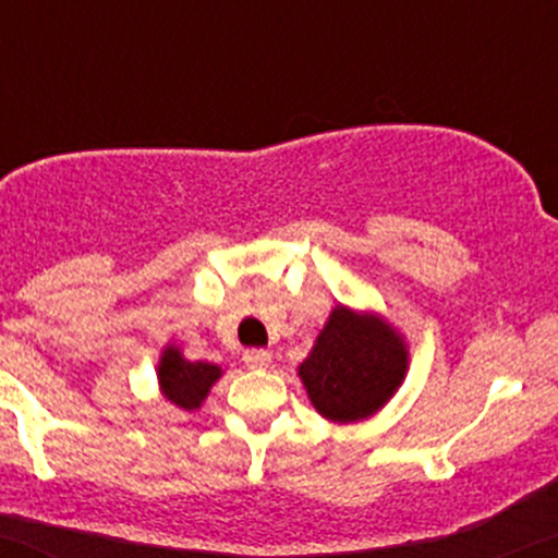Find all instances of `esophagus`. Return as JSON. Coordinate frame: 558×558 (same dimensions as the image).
<instances>
[{"instance_id": "1", "label": "esophagus", "mask_w": 558, "mask_h": 558, "mask_svg": "<svg viewBox=\"0 0 558 558\" xmlns=\"http://www.w3.org/2000/svg\"><path fill=\"white\" fill-rule=\"evenodd\" d=\"M269 360H272V357H269L267 349H246V352H243V363H246L248 368H254V371L267 368Z\"/></svg>"}]
</instances>
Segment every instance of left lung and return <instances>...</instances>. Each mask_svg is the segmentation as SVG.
<instances>
[{"label": "left lung", "instance_id": "left-lung-1", "mask_svg": "<svg viewBox=\"0 0 558 558\" xmlns=\"http://www.w3.org/2000/svg\"><path fill=\"white\" fill-rule=\"evenodd\" d=\"M405 368V344L387 323L336 307L299 376L317 413L347 424L376 413L402 384Z\"/></svg>", "mask_w": 558, "mask_h": 558}]
</instances>
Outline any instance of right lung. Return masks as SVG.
<instances>
[{"mask_svg": "<svg viewBox=\"0 0 558 558\" xmlns=\"http://www.w3.org/2000/svg\"><path fill=\"white\" fill-rule=\"evenodd\" d=\"M222 376V371L211 363H190L180 354V349H163L161 365H158V381H161L167 400L182 410L201 408L209 395L211 384Z\"/></svg>", "mask_w": 558, "mask_h": 558, "instance_id": "add662e5", "label": "right lung"}]
</instances>
